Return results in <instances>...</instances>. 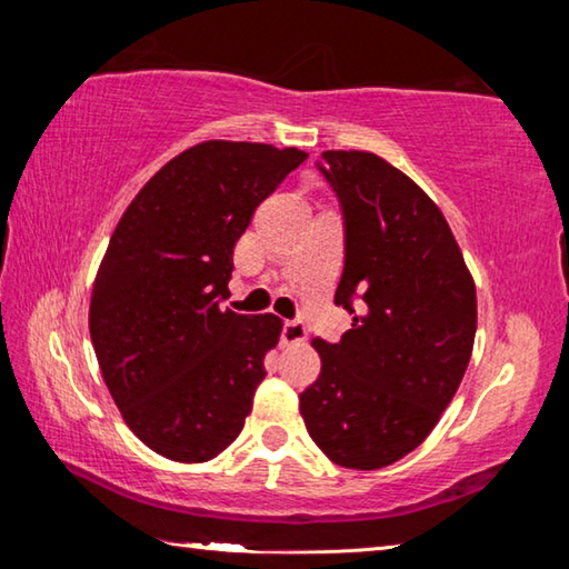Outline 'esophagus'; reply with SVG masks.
<instances>
[{
  "label": "esophagus",
  "mask_w": 569,
  "mask_h": 569,
  "mask_svg": "<svg viewBox=\"0 0 569 569\" xmlns=\"http://www.w3.org/2000/svg\"><path fill=\"white\" fill-rule=\"evenodd\" d=\"M306 326L303 321H286L283 323V331H281V339L286 346H293V343H303L306 341Z\"/></svg>",
  "instance_id": "obj_1"
}]
</instances>
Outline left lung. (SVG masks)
Segmentation results:
<instances>
[{
  "label": "left lung",
  "mask_w": 569,
  "mask_h": 569,
  "mask_svg": "<svg viewBox=\"0 0 569 569\" xmlns=\"http://www.w3.org/2000/svg\"><path fill=\"white\" fill-rule=\"evenodd\" d=\"M319 170L343 210L339 343L313 339L321 373L301 397L306 429L333 465L381 469L431 435L465 377L477 333L475 278L435 200L373 152L326 150Z\"/></svg>",
  "instance_id": "8db88e82"
}]
</instances>
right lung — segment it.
<instances>
[{"label":"right lung","instance_id":"add662e5","mask_svg":"<svg viewBox=\"0 0 569 569\" xmlns=\"http://www.w3.org/2000/svg\"><path fill=\"white\" fill-rule=\"evenodd\" d=\"M306 158L263 142H198L142 186L114 228L90 336L124 423L166 459L218 457L253 409L283 321L220 308V298L256 208Z\"/></svg>","mask_w":569,"mask_h":569}]
</instances>
